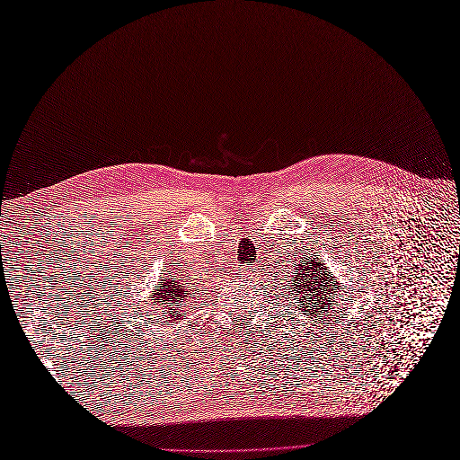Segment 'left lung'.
Returning <instances> with one entry per match:
<instances>
[{
    "mask_svg": "<svg viewBox=\"0 0 460 460\" xmlns=\"http://www.w3.org/2000/svg\"><path fill=\"white\" fill-rule=\"evenodd\" d=\"M296 279L288 283L290 292H298L296 304L300 307L311 309V315H329V307L332 305L331 296L338 288L336 279L331 277L321 261H311V265H300L294 273Z\"/></svg>",
    "mask_w": 460,
    "mask_h": 460,
    "instance_id": "1",
    "label": "left lung"
}]
</instances>
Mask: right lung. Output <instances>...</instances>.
I'll return each mask as SVG.
<instances>
[{
  "label": "right lung",
  "instance_id": "add662e5",
  "mask_svg": "<svg viewBox=\"0 0 460 460\" xmlns=\"http://www.w3.org/2000/svg\"><path fill=\"white\" fill-rule=\"evenodd\" d=\"M190 294V288H189V283H185V279H164V285L160 287V290H155L153 298L155 300H162L166 305V309H170V305H175L177 302L181 300H187ZM195 294V292H192ZM183 314H177V319H181ZM170 319L172 321H177L172 314H170Z\"/></svg>",
  "mask_w": 460,
  "mask_h": 460
}]
</instances>
